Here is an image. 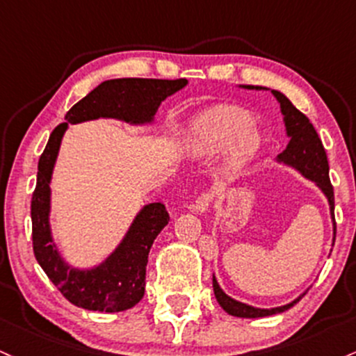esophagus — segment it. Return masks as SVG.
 <instances>
[{"instance_id":"1","label":"esophagus","mask_w":356,"mask_h":356,"mask_svg":"<svg viewBox=\"0 0 356 356\" xmlns=\"http://www.w3.org/2000/svg\"><path fill=\"white\" fill-rule=\"evenodd\" d=\"M211 201H213V196H211V194H208V193L201 194V196L196 199L194 211H196V213H206V211H208V208H209Z\"/></svg>"}]
</instances>
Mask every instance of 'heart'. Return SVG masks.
<instances>
[{
	"label": "heart",
	"instance_id": "obj_1",
	"mask_svg": "<svg viewBox=\"0 0 356 356\" xmlns=\"http://www.w3.org/2000/svg\"><path fill=\"white\" fill-rule=\"evenodd\" d=\"M181 145L191 159H209L222 152L225 169L236 170L255 157L261 135L247 109L214 106L191 120Z\"/></svg>",
	"mask_w": 356,
	"mask_h": 356
}]
</instances>
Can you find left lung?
<instances>
[{"label": "left lung", "mask_w": 356, "mask_h": 356, "mask_svg": "<svg viewBox=\"0 0 356 356\" xmlns=\"http://www.w3.org/2000/svg\"><path fill=\"white\" fill-rule=\"evenodd\" d=\"M240 88L257 89V91H261V89H264V91H268V88H261V86H240ZM272 95L275 96L277 101H279L280 113L284 115V124H286V131L289 136L286 150H284L282 154L277 155V162L296 169L302 177L309 179V181L314 182V184L323 191V194L327 199V204H330L331 220H333V232L334 235H337V222H334V193L333 186H331L330 182V163H327L323 142L319 140V136L316 134L309 118H307L306 115H302V113L287 99V96H284L280 91H275V89H272ZM213 289L216 300L220 302L222 309L228 312V314L236 316V318H265V316L280 314V312L291 309V307L294 306L296 302H299V300L302 299V296L306 294V292H304V294H300L298 299L286 304V306L272 307V309H260V307L248 306V304L229 298V296L220 287V284H218L216 277L214 275Z\"/></svg>", "instance_id": "8db88e82"}]
</instances>
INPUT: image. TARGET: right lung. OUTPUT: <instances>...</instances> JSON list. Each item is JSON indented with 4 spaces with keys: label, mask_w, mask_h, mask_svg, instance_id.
<instances>
[{
    "label": "right lung",
    "mask_w": 356,
    "mask_h": 356,
    "mask_svg": "<svg viewBox=\"0 0 356 356\" xmlns=\"http://www.w3.org/2000/svg\"><path fill=\"white\" fill-rule=\"evenodd\" d=\"M187 79H124L104 81L79 103L74 104L50 135L38 160L37 187L32 196L33 253L52 284L69 302L88 311L120 312L134 307L145 294L148 253L157 235L169 222L162 202H150L136 214L127 235L108 255L91 268H76L64 260L54 243L50 229V181L62 136L70 124L97 118L145 124L165 97L181 91Z\"/></svg>",
    "instance_id": "obj_1"
}]
</instances>
